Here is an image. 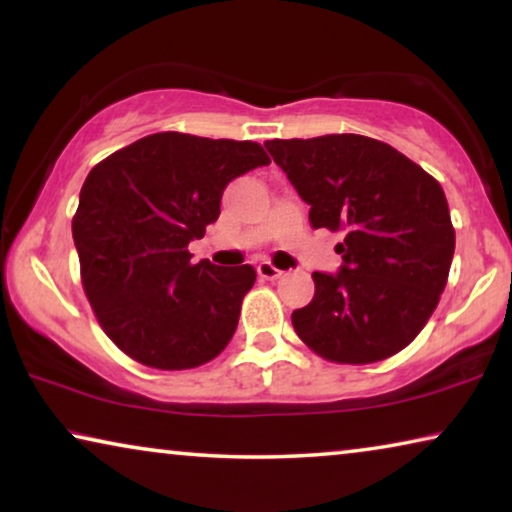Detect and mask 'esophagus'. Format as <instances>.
Listing matches in <instances>:
<instances>
[{
    "label": "esophagus",
    "instance_id": "1",
    "mask_svg": "<svg viewBox=\"0 0 512 512\" xmlns=\"http://www.w3.org/2000/svg\"><path fill=\"white\" fill-rule=\"evenodd\" d=\"M257 273H259V278H266V280H273V278L283 276V271L276 269V266H273L271 262H259L257 264Z\"/></svg>",
    "mask_w": 512,
    "mask_h": 512
}]
</instances>
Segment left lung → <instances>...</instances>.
Returning <instances> with one entry per match:
<instances>
[{
	"mask_svg": "<svg viewBox=\"0 0 512 512\" xmlns=\"http://www.w3.org/2000/svg\"><path fill=\"white\" fill-rule=\"evenodd\" d=\"M313 229L343 232L338 273L313 271L311 304L292 313L301 341L341 364L397 355L434 313L455 255L443 187L397 148L359 134L264 143Z\"/></svg>",
	"mask_w": 512,
	"mask_h": 512,
	"instance_id": "obj_1",
	"label": "left lung"
}]
</instances>
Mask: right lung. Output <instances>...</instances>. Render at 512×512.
<instances>
[{
    "instance_id": "add662e5",
    "label": "right lung",
    "mask_w": 512,
    "mask_h": 512,
    "mask_svg": "<svg viewBox=\"0 0 512 512\" xmlns=\"http://www.w3.org/2000/svg\"><path fill=\"white\" fill-rule=\"evenodd\" d=\"M253 141L143 136L90 171L71 234L99 325L136 362L194 369L225 350L257 273L192 264L190 241L218 220L225 187L269 164Z\"/></svg>"
}]
</instances>
